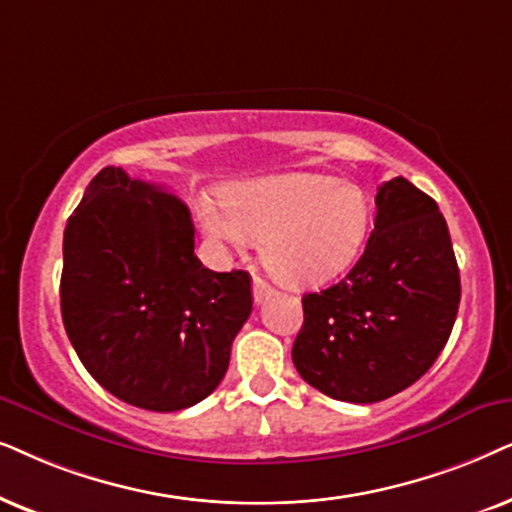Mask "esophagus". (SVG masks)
<instances>
[{"mask_svg":"<svg viewBox=\"0 0 512 512\" xmlns=\"http://www.w3.org/2000/svg\"><path fill=\"white\" fill-rule=\"evenodd\" d=\"M271 295H274V288H271L264 278L255 276V281H252V297H255V304H262L264 299H269Z\"/></svg>","mask_w":512,"mask_h":512,"instance_id":"esophagus-1","label":"esophagus"}]
</instances>
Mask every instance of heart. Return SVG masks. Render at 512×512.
<instances>
[{"instance_id": "heart-1", "label": "heart", "mask_w": 512, "mask_h": 512, "mask_svg": "<svg viewBox=\"0 0 512 512\" xmlns=\"http://www.w3.org/2000/svg\"><path fill=\"white\" fill-rule=\"evenodd\" d=\"M213 248L245 250L262 238V262L278 281L313 288L344 274L370 234L372 201L353 182L325 173H283L222 189L196 203Z\"/></svg>"}]
</instances>
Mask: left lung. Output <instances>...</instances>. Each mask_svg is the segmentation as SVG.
<instances>
[{"instance_id":"obj_1","label":"left lung","mask_w":512,"mask_h":512,"mask_svg":"<svg viewBox=\"0 0 512 512\" xmlns=\"http://www.w3.org/2000/svg\"><path fill=\"white\" fill-rule=\"evenodd\" d=\"M363 255L332 288L302 297L292 363L306 384L344 403L405 391L445 349L461 281L452 238L431 196L393 177L377 192Z\"/></svg>"}]
</instances>
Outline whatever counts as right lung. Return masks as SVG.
<instances>
[{
  "instance_id": "1",
  "label": "right lung",
  "mask_w": 512,
  "mask_h": 512,
  "mask_svg": "<svg viewBox=\"0 0 512 512\" xmlns=\"http://www.w3.org/2000/svg\"><path fill=\"white\" fill-rule=\"evenodd\" d=\"M60 311L105 391L142 410L177 412L224 379L252 311L250 274L203 267L185 203L107 166L67 220Z\"/></svg>"
}]
</instances>
